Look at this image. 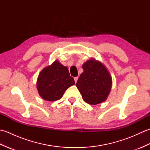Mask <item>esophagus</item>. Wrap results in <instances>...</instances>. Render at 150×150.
I'll list each match as a JSON object with an SVG mask.
<instances>
[{
  "label": "esophagus",
  "mask_w": 150,
  "mask_h": 150,
  "mask_svg": "<svg viewBox=\"0 0 150 150\" xmlns=\"http://www.w3.org/2000/svg\"><path fill=\"white\" fill-rule=\"evenodd\" d=\"M74 80H75V82H77V80H78V77H75L74 78Z\"/></svg>",
  "instance_id": "1"
}]
</instances>
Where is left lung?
Masks as SVG:
<instances>
[{
    "label": "left lung",
    "instance_id": "8db88e82",
    "mask_svg": "<svg viewBox=\"0 0 150 150\" xmlns=\"http://www.w3.org/2000/svg\"><path fill=\"white\" fill-rule=\"evenodd\" d=\"M82 68L84 71L76 86L83 100L91 105L103 103L107 99L112 86L109 71L100 61L93 58L85 62Z\"/></svg>",
    "mask_w": 150,
    "mask_h": 150
}]
</instances>
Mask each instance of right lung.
Here are the masks:
<instances>
[{
  "label": "right lung",
  "mask_w": 150,
  "mask_h": 150,
  "mask_svg": "<svg viewBox=\"0 0 150 150\" xmlns=\"http://www.w3.org/2000/svg\"><path fill=\"white\" fill-rule=\"evenodd\" d=\"M75 83L68 68L56 60L40 72L37 81V88L44 100L55 101L60 99L67 89Z\"/></svg>",
  "instance_id": "add662e5"
}]
</instances>
